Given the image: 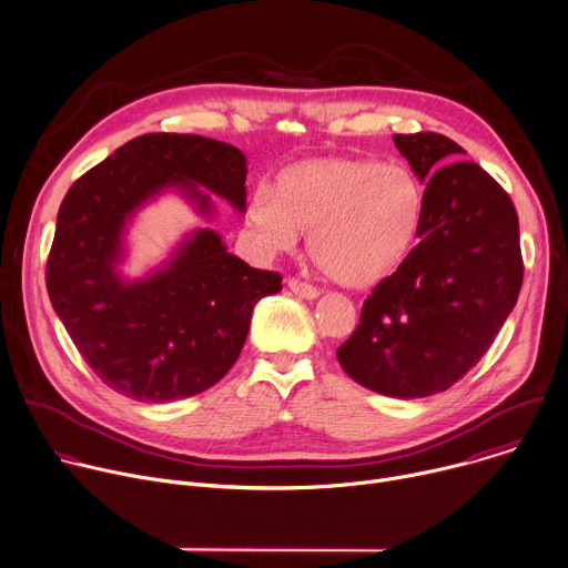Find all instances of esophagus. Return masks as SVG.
<instances>
[{"mask_svg":"<svg viewBox=\"0 0 568 568\" xmlns=\"http://www.w3.org/2000/svg\"><path fill=\"white\" fill-rule=\"evenodd\" d=\"M287 285H290V290H292L296 296H301V298H310V301H312V298H316V296L321 294L318 287H314V285L305 283V281H298V278H290Z\"/></svg>","mask_w":568,"mask_h":568,"instance_id":"esophagus-1","label":"esophagus"}]
</instances>
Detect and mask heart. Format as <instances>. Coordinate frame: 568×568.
Instances as JSON below:
<instances>
[{
    "label": "heart",
    "mask_w": 568,
    "mask_h": 568,
    "mask_svg": "<svg viewBox=\"0 0 568 568\" xmlns=\"http://www.w3.org/2000/svg\"><path fill=\"white\" fill-rule=\"evenodd\" d=\"M425 213V186L409 169L323 156L287 166L276 191L256 186L247 220L270 254L294 250L298 229L310 231L307 247L323 274L348 287H371L409 258Z\"/></svg>",
    "instance_id": "obj_1"
}]
</instances>
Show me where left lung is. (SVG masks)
I'll return each mask as SVG.
<instances>
[{
	"mask_svg": "<svg viewBox=\"0 0 568 568\" xmlns=\"http://www.w3.org/2000/svg\"><path fill=\"white\" fill-rule=\"evenodd\" d=\"M393 141L427 182L420 242L364 301L337 359L362 386L412 399L447 390L488 353L517 303L524 261L510 195L458 159V143L436 132Z\"/></svg>",
	"mask_w": 568,
	"mask_h": 568,
	"instance_id": "1",
	"label": "left lung"
}]
</instances>
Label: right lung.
I'll use <instances>...</instances> for the list:
<instances>
[{
  "mask_svg": "<svg viewBox=\"0 0 568 568\" xmlns=\"http://www.w3.org/2000/svg\"><path fill=\"white\" fill-rule=\"evenodd\" d=\"M247 159L197 134H143L67 191L47 261L51 305L103 384L139 402H173L220 382L245 346L254 305L281 292V274L229 254L220 233H189L143 278H123L134 213L164 191L213 217V195L247 206ZM203 187L200 190L199 186Z\"/></svg>",
  "mask_w": 568,
  "mask_h": 568,
  "instance_id": "right-lung-1",
  "label": "right lung"
}]
</instances>
